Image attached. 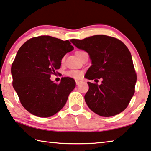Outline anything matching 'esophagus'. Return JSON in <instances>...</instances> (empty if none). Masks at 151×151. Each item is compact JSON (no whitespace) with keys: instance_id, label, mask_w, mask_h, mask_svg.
<instances>
[{"instance_id":"obj_1","label":"esophagus","mask_w":151,"mask_h":151,"mask_svg":"<svg viewBox=\"0 0 151 151\" xmlns=\"http://www.w3.org/2000/svg\"><path fill=\"white\" fill-rule=\"evenodd\" d=\"M81 83H82V81H80V80H76V85H79Z\"/></svg>"}]
</instances>
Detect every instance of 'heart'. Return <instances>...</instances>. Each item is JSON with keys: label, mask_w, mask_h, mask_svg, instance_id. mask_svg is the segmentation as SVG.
<instances>
[{"label": "heart", "mask_w": 151, "mask_h": 151, "mask_svg": "<svg viewBox=\"0 0 151 151\" xmlns=\"http://www.w3.org/2000/svg\"><path fill=\"white\" fill-rule=\"evenodd\" d=\"M85 52V51H76V55L77 56L78 55H80V54H81L82 53ZM64 58H62V62H64ZM67 75L70 77H72V78H78L80 77H81L82 76V73L80 71H78V70H70L67 73Z\"/></svg>", "instance_id": "heart-1"}]
</instances>
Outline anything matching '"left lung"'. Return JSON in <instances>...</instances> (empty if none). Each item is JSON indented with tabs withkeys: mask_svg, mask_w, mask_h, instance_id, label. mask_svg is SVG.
Wrapping results in <instances>:
<instances>
[{
	"mask_svg": "<svg viewBox=\"0 0 151 151\" xmlns=\"http://www.w3.org/2000/svg\"><path fill=\"white\" fill-rule=\"evenodd\" d=\"M77 48L88 53L91 66L86 78H102V84L88 82L85 100L93 112L102 116H114L127 107L135 92L137 76L132 55L116 38L95 35L83 40L72 39Z\"/></svg>",
	"mask_w": 151,
	"mask_h": 151,
	"instance_id": "obj_1",
	"label": "left lung"
}]
</instances>
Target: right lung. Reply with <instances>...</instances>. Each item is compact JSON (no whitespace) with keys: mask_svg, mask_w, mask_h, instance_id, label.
<instances>
[{"mask_svg":"<svg viewBox=\"0 0 151 151\" xmlns=\"http://www.w3.org/2000/svg\"><path fill=\"white\" fill-rule=\"evenodd\" d=\"M69 40L40 36L22 45L11 66L13 87L22 105L39 117L59 112L75 89L73 78H62L60 84L50 79L61 66L62 59L74 49Z\"/></svg>","mask_w":151,"mask_h":151,"instance_id":"right-lung-1","label":"right lung"}]
</instances>
